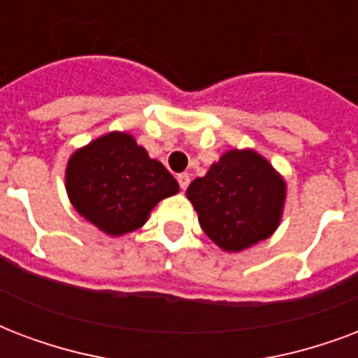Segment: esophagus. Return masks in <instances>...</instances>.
<instances>
[{
    "instance_id": "esophagus-1",
    "label": "esophagus",
    "mask_w": 358,
    "mask_h": 358,
    "mask_svg": "<svg viewBox=\"0 0 358 358\" xmlns=\"http://www.w3.org/2000/svg\"><path fill=\"white\" fill-rule=\"evenodd\" d=\"M177 181H179L181 190H187L188 182H190V177H188V173H179V176H177Z\"/></svg>"
}]
</instances>
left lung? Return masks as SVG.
<instances>
[{
    "label": "left lung",
    "mask_w": 358,
    "mask_h": 358,
    "mask_svg": "<svg viewBox=\"0 0 358 358\" xmlns=\"http://www.w3.org/2000/svg\"><path fill=\"white\" fill-rule=\"evenodd\" d=\"M287 185L254 149H229L187 188L199 226L224 252L268 239L284 215Z\"/></svg>",
    "instance_id": "obj_1"
}]
</instances>
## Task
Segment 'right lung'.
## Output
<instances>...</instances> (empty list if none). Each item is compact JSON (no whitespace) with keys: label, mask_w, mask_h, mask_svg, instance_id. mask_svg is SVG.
I'll use <instances>...</instances> for the list:
<instances>
[{"label":"right lung","mask_w":358,"mask_h":358,"mask_svg":"<svg viewBox=\"0 0 358 358\" xmlns=\"http://www.w3.org/2000/svg\"><path fill=\"white\" fill-rule=\"evenodd\" d=\"M65 188L80 217L110 237L141 228L155 205L179 192L162 162L121 130L99 136L71 155Z\"/></svg>","instance_id":"add662e5"}]
</instances>
